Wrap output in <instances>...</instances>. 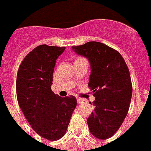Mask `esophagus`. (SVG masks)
I'll use <instances>...</instances> for the list:
<instances>
[{
    "label": "esophagus",
    "instance_id": "esophagus-1",
    "mask_svg": "<svg viewBox=\"0 0 151 151\" xmlns=\"http://www.w3.org/2000/svg\"><path fill=\"white\" fill-rule=\"evenodd\" d=\"M77 101H78V104H83L86 103V100L83 98H78L77 99Z\"/></svg>",
    "mask_w": 151,
    "mask_h": 151
}]
</instances>
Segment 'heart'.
Here are the masks:
<instances>
[{
	"mask_svg": "<svg viewBox=\"0 0 151 151\" xmlns=\"http://www.w3.org/2000/svg\"><path fill=\"white\" fill-rule=\"evenodd\" d=\"M81 58H77L76 60H78V59H81Z\"/></svg>",
	"mask_w": 151,
	"mask_h": 151,
	"instance_id": "obj_1",
	"label": "heart"
}]
</instances>
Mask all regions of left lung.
Wrapping results in <instances>:
<instances>
[{
  "mask_svg": "<svg viewBox=\"0 0 151 151\" xmlns=\"http://www.w3.org/2000/svg\"><path fill=\"white\" fill-rule=\"evenodd\" d=\"M72 48L91 65L88 88L95 96V109L87 119L88 129L97 139H107L120 127L129 110L132 84L128 67L116 50L102 42Z\"/></svg>",
  "mask_w": 151,
  "mask_h": 151,
  "instance_id": "obj_1",
  "label": "left lung"
}]
</instances>
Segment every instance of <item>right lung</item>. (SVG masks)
Here are the masks:
<instances>
[{
  "mask_svg": "<svg viewBox=\"0 0 151 151\" xmlns=\"http://www.w3.org/2000/svg\"><path fill=\"white\" fill-rule=\"evenodd\" d=\"M65 49L40 45L26 55L17 72L19 108L32 129L50 141L60 139L65 134L77 106L75 96L60 97L50 88L56 59Z\"/></svg>",
  "mask_w": 151,
  "mask_h": 151,
  "instance_id": "add662e5",
  "label": "right lung"
}]
</instances>
